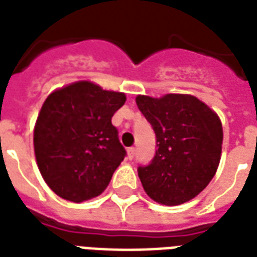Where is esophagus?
<instances>
[{"label":"esophagus","instance_id":"esophagus-1","mask_svg":"<svg viewBox=\"0 0 257 257\" xmlns=\"http://www.w3.org/2000/svg\"><path fill=\"white\" fill-rule=\"evenodd\" d=\"M135 152H136V148H135V147H131V148H128L129 159H133V158H135Z\"/></svg>","mask_w":257,"mask_h":257}]
</instances>
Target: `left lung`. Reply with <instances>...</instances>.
I'll return each mask as SVG.
<instances>
[{
  "instance_id": "obj_1",
  "label": "left lung",
  "mask_w": 257,
  "mask_h": 257,
  "mask_svg": "<svg viewBox=\"0 0 257 257\" xmlns=\"http://www.w3.org/2000/svg\"><path fill=\"white\" fill-rule=\"evenodd\" d=\"M136 103L156 136V152L137 172L146 193L162 205L193 199L213 179L222 150L218 115L198 98L137 95Z\"/></svg>"
}]
</instances>
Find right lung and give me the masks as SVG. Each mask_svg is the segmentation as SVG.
<instances>
[{"mask_svg":"<svg viewBox=\"0 0 257 257\" xmlns=\"http://www.w3.org/2000/svg\"><path fill=\"white\" fill-rule=\"evenodd\" d=\"M126 101L91 82L51 93L37 117V167L55 194L71 202L98 197L126 156L111 117Z\"/></svg>","mask_w":257,"mask_h":257,"instance_id":"add662e5","label":"right lung"}]
</instances>
